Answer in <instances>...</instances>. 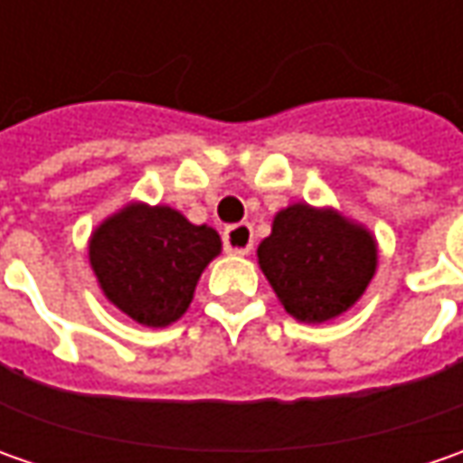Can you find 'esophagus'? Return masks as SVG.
I'll use <instances>...</instances> for the list:
<instances>
[{"label": "esophagus", "instance_id": "1", "mask_svg": "<svg viewBox=\"0 0 463 463\" xmlns=\"http://www.w3.org/2000/svg\"><path fill=\"white\" fill-rule=\"evenodd\" d=\"M252 226L250 223H232L223 229V250L229 255H247L252 250Z\"/></svg>", "mask_w": 463, "mask_h": 463}]
</instances>
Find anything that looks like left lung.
Returning <instances> with one entry per match:
<instances>
[{"mask_svg": "<svg viewBox=\"0 0 463 463\" xmlns=\"http://www.w3.org/2000/svg\"><path fill=\"white\" fill-rule=\"evenodd\" d=\"M260 270L283 309L322 325L347 311L376 273L373 234L335 208L294 203L278 211L270 237L258 247Z\"/></svg>", "mask_w": 463, "mask_h": 463, "instance_id": "1", "label": "left lung"}]
</instances>
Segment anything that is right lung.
Returning <instances> with one entry per match:
<instances>
[{
    "instance_id": "1",
    "label": "right lung",
    "mask_w": 463,
    "mask_h": 463,
    "mask_svg": "<svg viewBox=\"0 0 463 463\" xmlns=\"http://www.w3.org/2000/svg\"><path fill=\"white\" fill-rule=\"evenodd\" d=\"M219 252L216 229L195 226L169 205H123L90 237V265L102 294L144 327L177 322Z\"/></svg>"
}]
</instances>
